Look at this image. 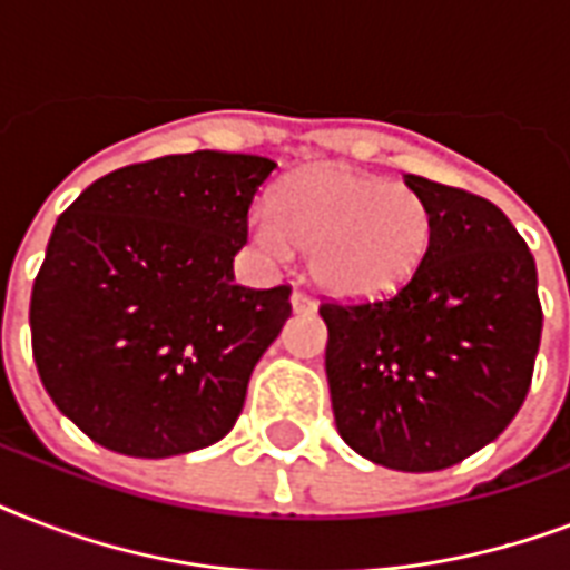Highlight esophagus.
<instances>
[{
	"label": "esophagus",
	"instance_id": "obj_1",
	"mask_svg": "<svg viewBox=\"0 0 570 570\" xmlns=\"http://www.w3.org/2000/svg\"><path fill=\"white\" fill-rule=\"evenodd\" d=\"M293 307L298 313H311V311H316V302H313V298L307 293H302V289H295V293H293Z\"/></svg>",
	"mask_w": 570,
	"mask_h": 570
}]
</instances>
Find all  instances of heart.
<instances>
[{
	"instance_id": "obj_1",
	"label": "heart",
	"mask_w": 570,
	"mask_h": 570,
	"mask_svg": "<svg viewBox=\"0 0 570 570\" xmlns=\"http://www.w3.org/2000/svg\"><path fill=\"white\" fill-rule=\"evenodd\" d=\"M268 257L307 248L313 281L343 298H375L407 284L434 233L425 197L405 183L348 168L302 171L277 191V204L250 218Z\"/></svg>"
}]
</instances>
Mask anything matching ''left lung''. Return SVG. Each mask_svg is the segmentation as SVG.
Returning a JSON list of instances; mask_svg holds the SVG:
<instances>
[{"instance_id": "1", "label": "left lung", "mask_w": 570, "mask_h": 570, "mask_svg": "<svg viewBox=\"0 0 570 570\" xmlns=\"http://www.w3.org/2000/svg\"><path fill=\"white\" fill-rule=\"evenodd\" d=\"M425 197L429 254L396 293L322 302L340 438L381 468L429 473L491 443L530 393L539 275L500 206L405 174Z\"/></svg>"}]
</instances>
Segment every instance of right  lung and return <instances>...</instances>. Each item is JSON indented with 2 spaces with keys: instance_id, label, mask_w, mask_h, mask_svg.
<instances>
[{
  "instance_id": "obj_1",
  "label": "right lung",
  "mask_w": 570,
  "mask_h": 570,
  "mask_svg": "<svg viewBox=\"0 0 570 570\" xmlns=\"http://www.w3.org/2000/svg\"><path fill=\"white\" fill-rule=\"evenodd\" d=\"M263 156H159L91 183L49 236L31 286V355L94 443L168 459L222 441L293 313V286L233 281Z\"/></svg>"
}]
</instances>
